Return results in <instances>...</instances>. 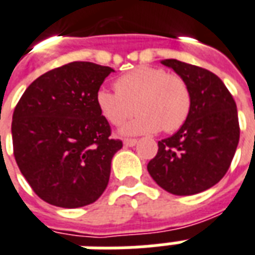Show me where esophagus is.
<instances>
[{
  "label": "esophagus",
  "instance_id": "obj_1",
  "mask_svg": "<svg viewBox=\"0 0 255 255\" xmlns=\"http://www.w3.org/2000/svg\"><path fill=\"white\" fill-rule=\"evenodd\" d=\"M136 143H137L136 139H124V146H127V147L135 146Z\"/></svg>",
  "mask_w": 255,
  "mask_h": 255
}]
</instances>
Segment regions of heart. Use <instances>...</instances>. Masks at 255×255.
<instances>
[{
	"mask_svg": "<svg viewBox=\"0 0 255 255\" xmlns=\"http://www.w3.org/2000/svg\"><path fill=\"white\" fill-rule=\"evenodd\" d=\"M97 107L113 126H120L139 112L120 129L124 135L152 133L162 128L174 132L186 122L192 97L185 81L159 67L140 66L116 81V90L101 88L96 94Z\"/></svg>",
	"mask_w": 255,
	"mask_h": 255,
	"instance_id": "heart-1",
	"label": "heart"
}]
</instances>
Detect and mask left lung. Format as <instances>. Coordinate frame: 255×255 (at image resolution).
<instances>
[{
  "instance_id": "left-lung-1",
  "label": "left lung",
  "mask_w": 255,
  "mask_h": 255,
  "mask_svg": "<svg viewBox=\"0 0 255 255\" xmlns=\"http://www.w3.org/2000/svg\"><path fill=\"white\" fill-rule=\"evenodd\" d=\"M185 81L192 97L186 122L158 142L147 170L162 189L190 196L212 188L231 165L239 142L237 104L218 75L177 59L161 60Z\"/></svg>"
}]
</instances>
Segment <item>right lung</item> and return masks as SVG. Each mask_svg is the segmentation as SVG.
<instances>
[{
	"label": "right lung",
	"instance_id": "right-lung-1",
	"mask_svg": "<svg viewBox=\"0 0 255 255\" xmlns=\"http://www.w3.org/2000/svg\"><path fill=\"white\" fill-rule=\"evenodd\" d=\"M115 70L71 62L33 81L13 112V154L33 192L62 208L92 204L108 185L123 147L96 94Z\"/></svg>",
	"mask_w": 255,
	"mask_h": 255
}]
</instances>
